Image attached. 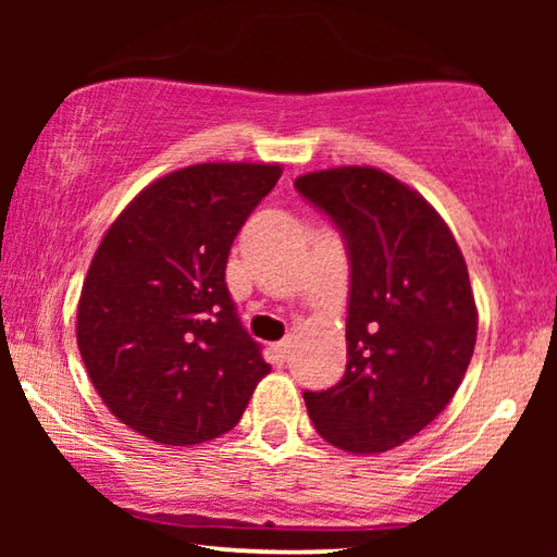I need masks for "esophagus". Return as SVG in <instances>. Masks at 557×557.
Wrapping results in <instances>:
<instances>
[{"instance_id": "1", "label": "esophagus", "mask_w": 557, "mask_h": 557, "mask_svg": "<svg viewBox=\"0 0 557 557\" xmlns=\"http://www.w3.org/2000/svg\"><path fill=\"white\" fill-rule=\"evenodd\" d=\"M273 352H276V360L286 362L288 360V352H292V339H281L273 345Z\"/></svg>"}]
</instances>
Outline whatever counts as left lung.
Masks as SVG:
<instances>
[{
    "label": "left lung",
    "mask_w": 557,
    "mask_h": 557,
    "mask_svg": "<svg viewBox=\"0 0 557 557\" xmlns=\"http://www.w3.org/2000/svg\"><path fill=\"white\" fill-rule=\"evenodd\" d=\"M294 187L347 240V370L304 393L319 436L380 454L423 431L459 391L476 345L467 261L423 195L375 166H334Z\"/></svg>",
    "instance_id": "left-lung-1"
}]
</instances>
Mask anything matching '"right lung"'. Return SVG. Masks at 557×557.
<instances>
[{"mask_svg":"<svg viewBox=\"0 0 557 557\" xmlns=\"http://www.w3.org/2000/svg\"><path fill=\"white\" fill-rule=\"evenodd\" d=\"M281 164L170 172L121 210L78 301V349L106 408L157 444L193 446L240 421L271 372L225 286L227 253Z\"/></svg>","mask_w":557,"mask_h":557,"instance_id":"1","label":"right lung"}]
</instances>
